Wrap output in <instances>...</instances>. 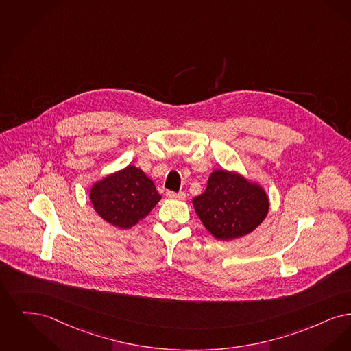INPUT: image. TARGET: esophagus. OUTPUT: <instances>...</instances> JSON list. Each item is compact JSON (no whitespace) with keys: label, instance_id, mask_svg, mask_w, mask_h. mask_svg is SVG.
Masks as SVG:
<instances>
[{"label":"esophagus","instance_id":"34e87169","mask_svg":"<svg viewBox=\"0 0 351 351\" xmlns=\"http://www.w3.org/2000/svg\"><path fill=\"white\" fill-rule=\"evenodd\" d=\"M167 198L176 199V200H184L186 194L184 193H174V191H168Z\"/></svg>","mask_w":351,"mask_h":351}]
</instances>
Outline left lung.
Wrapping results in <instances>:
<instances>
[{"instance_id":"obj_1","label":"left lung","mask_w":351,"mask_h":351,"mask_svg":"<svg viewBox=\"0 0 351 351\" xmlns=\"http://www.w3.org/2000/svg\"><path fill=\"white\" fill-rule=\"evenodd\" d=\"M193 206L206 229L220 241L252 233L269 214L270 200L265 189L234 170L216 169L203 194Z\"/></svg>"}]
</instances>
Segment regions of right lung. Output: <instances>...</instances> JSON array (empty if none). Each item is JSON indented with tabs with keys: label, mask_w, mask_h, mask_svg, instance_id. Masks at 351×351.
<instances>
[{
	"label": "right lung",
	"mask_w": 351,
	"mask_h": 351,
	"mask_svg": "<svg viewBox=\"0 0 351 351\" xmlns=\"http://www.w3.org/2000/svg\"><path fill=\"white\" fill-rule=\"evenodd\" d=\"M89 199L94 211L106 223L130 229L148 216L161 195L141 169L128 165L94 183Z\"/></svg>",
	"instance_id": "add662e5"
}]
</instances>
